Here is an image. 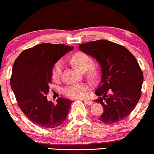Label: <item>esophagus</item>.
Masks as SVG:
<instances>
[{"instance_id": "34e87169", "label": "esophagus", "mask_w": 154, "mask_h": 154, "mask_svg": "<svg viewBox=\"0 0 154 154\" xmlns=\"http://www.w3.org/2000/svg\"><path fill=\"white\" fill-rule=\"evenodd\" d=\"M84 102H85V103L87 104V105H91V104H93V103L92 100H85Z\"/></svg>"}]
</instances>
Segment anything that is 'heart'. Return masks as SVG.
I'll use <instances>...</instances> for the list:
<instances>
[{
	"instance_id": "b5f03b06",
	"label": "heart",
	"mask_w": 154,
	"mask_h": 154,
	"mask_svg": "<svg viewBox=\"0 0 154 154\" xmlns=\"http://www.w3.org/2000/svg\"><path fill=\"white\" fill-rule=\"evenodd\" d=\"M70 62L72 66L81 72H85L88 71V77L90 79H95L97 76V72L91 67L93 64V61L91 56L83 52L76 53L72 56ZM62 72V63L61 61H58L53 67L51 76L54 80H59L61 77ZM88 87L85 84L72 85L63 88V93L66 96L75 99H82L85 98L88 95Z\"/></svg>"
}]
</instances>
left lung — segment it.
<instances>
[{
    "label": "left lung",
    "instance_id": "1",
    "mask_svg": "<svg viewBox=\"0 0 154 154\" xmlns=\"http://www.w3.org/2000/svg\"><path fill=\"white\" fill-rule=\"evenodd\" d=\"M85 54L100 63L102 77L95 93L103 107L99 119L116 123L133 111L141 96L143 74L135 56L125 47L106 40L79 45Z\"/></svg>",
    "mask_w": 154,
    "mask_h": 154
}]
</instances>
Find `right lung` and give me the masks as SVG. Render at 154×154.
Segmentation results:
<instances>
[{"label": "right lung", "instance_id": "right-lung-1", "mask_svg": "<svg viewBox=\"0 0 154 154\" xmlns=\"http://www.w3.org/2000/svg\"><path fill=\"white\" fill-rule=\"evenodd\" d=\"M63 44L42 43L22 51L12 69L11 87L21 110L32 122L45 129L59 126L66 119L72 101L47 100L55 63L73 50Z\"/></svg>", "mask_w": 154, "mask_h": 154}]
</instances>
